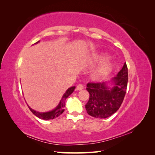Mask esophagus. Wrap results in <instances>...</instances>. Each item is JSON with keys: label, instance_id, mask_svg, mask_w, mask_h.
<instances>
[{"label": "esophagus", "instance_id": "esophagus-1", "mask_svg": "<svg viewBox=\"0 0 155 155\" xmlns=\"http://www.w3.org/2000/svg\"><path fill=\"white\" fill-rule=\"evenodd\" d=\"M83 88H84L83 85L81 84H78L77 86V89L78 91H81V90H82V89H83Z\"/></svg>", "mask_w": 155, "mask_h": 155}]
</instances>
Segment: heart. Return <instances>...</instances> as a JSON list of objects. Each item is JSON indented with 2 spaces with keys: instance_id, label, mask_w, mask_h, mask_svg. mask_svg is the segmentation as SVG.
Returning <instances> with one entry per match:
<instances>
[{
  "instance_id": "obj_1",
  "label": "heart",
  "mask_w": 155,
  "mask_h": 155,
  "mask_svg": "<svg viewBox=\"0 0 155 155\" xmlns=\"http://www.w3.org/2000/svg\"><path fill=\"white\" fill-rule=\"evenodd\" d=\"M108 57L107 55H99L97 58L94 59L93 63L95 64L97 62H101L107 61L108 59ZM113 68V64L109 62H105L103 64H101L100 67L97 68L95 70L92 72V77L94 79H101L109 73L110 71Z\"/></svg>"
}]
</instances>
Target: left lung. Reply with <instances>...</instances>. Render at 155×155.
Segmentation results:
<instances>
[{"label":"left lung","instance_id":"obj_1","mask_svg":"<svg viewBox=\"0 0 155 155\" xmlns=\"http://www.w3.org/2000/svg\"><path fill=\"white\" fill-rule=\"evenodd\" d=\"M127 83L128 68L124 62L123 67L110 82L88 83L87 90L90 97L85 105L87 113L95 118H105L116 113L124 100Z\"/></svg>","mask_w":155,"mask_h":155}]
</instances>
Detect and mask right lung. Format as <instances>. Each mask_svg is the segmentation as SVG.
Segmentation results:
<instances>
[{"mask_svg":"<svg viewBox=\"0 0 155 155\" xmlns=\"http://www.w3.org/2000/svg\"><path fill=\"white\" fill-rule=\"evenodd\" d=\"M40 41H38L36 42L35 44H37L38 42H39ZM75 89V87H71L70 88H68V89L67 90V91L65 92L64 94H63V96H62L61 100L60 101V103L58 104V106L56 107L55 108H54L53 110H52L51 111H48V112H45V113H41V112H38V111H36L33 109H32V108L28 106V107L29 108V109L31 110V111L32 112V113H33L35 116H37V117H38L39 118H41V119H43V120H51V119H54V118H56L57 117H58V116H60V115L63 113L64 109V103H65V101L67 98H68V97L69 95H71L72 93H73V91Z\"/></svg>","mask_w":155,"mask_h":155,"instance_id":"right-lung-1","label":"right lung"}]
</instances>
